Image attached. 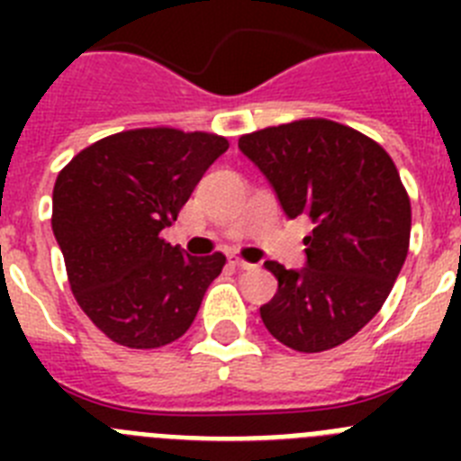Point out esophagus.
<instances>
[{
	"label": "esophagus",
	"mask_w": 461,
	"mask_h": 461,
	"mask_svg": "<svg viewBox=\"0 0 461 461\" xmlns=\"http://www.w3.org/2000/svg\"><path fill=\"white\" fill-rule=\"evenodd\" d=\"M228 263H230V266H233V267H238V270H251V267H256L254 263H249V260L238 258V256H230V260H228Z\"/></svg>",
	"instance_id": "obj_1"
}]
</instances>
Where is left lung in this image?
<instances>
[{
	"label": "left lung",
	"mask_w": 461,
	"mask_h": 461,
	"mask_svg": "<svg viewBox=\"0 0 461 461\" xmlns=\"http://www.w3.org/2000/svg\"><path fill=\"white\" fill-rule=\"evenodd\" d=\"M238 145L288 217L313 221L307 267L266 263L279 288L260 319L293 351H330L376 316L409 254L411 201L397 166L376 140L323 117L244 133Z\"/></svg>",
	"instance_id": "left-lung-1"
}]
</instances>
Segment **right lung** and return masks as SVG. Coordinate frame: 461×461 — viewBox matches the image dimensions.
I'll return each mask as SVG.
<instances>
[{"instance_id":"add662e5","label":"right lung","mask_w":461,"mask_h":461,"mask_svg":"<svg viewBox=\"0 0 461 461\" xmlns=\"http://www.w3.org/2000/svg\"><path fill=\"white\" fill-rule=\"evenodd\" d=\"M226 149L217 133L131 129L92 142L59 170L52 233L76 303L110 341L145 351L191 328L226 256H185L158 233Z\"/></svg>"}]
</instances>
